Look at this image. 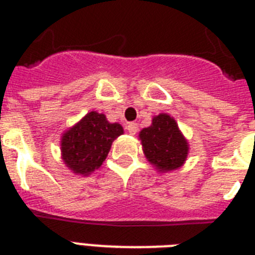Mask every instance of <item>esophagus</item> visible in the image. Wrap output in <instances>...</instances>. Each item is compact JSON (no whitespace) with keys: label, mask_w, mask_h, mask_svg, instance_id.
I'll use <instances>...</instances> for the list:
<instances>
[{"label":"esophagus","mask_w":255,"mask_h":255,"mask_svg":"<svg viewBox=\"0 0 255 255\" xmlns=\"http://www.w3.org/2000/svg\"><path fill=\"white\" fill-rule=\"evenodd\" d=\"M126 129H128V132H129L130 135H135V134H136V132H138L139 126H138V124L130 123V124H128V126H126Z\"/></svg>","instance_id":"1"}]
</instances>
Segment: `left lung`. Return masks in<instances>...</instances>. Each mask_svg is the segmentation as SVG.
<instances>
[{
  "instance_id": "1",
  "label": "left lung",
  "mask_w": 255,
  "mask_h": 255,
  "mask_svg": "<svg viewBox=\"0 0 255 255\" xmlns=\"http://www.w3.org/2000/svg\"><path fill=\"white\" fill-rule=\"evenodd\" d=\"M145 157L159 171L179 168L188 155V143L176 121L166 114L155 116L152 125L139 134Z\"/></svg>"
}]
</instances>
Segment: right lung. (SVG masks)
<instances>
[{
  "label": "right lung",
  "mask_w": 255,
  "mask_h": 255,
  "mask_svg": "<svg viewBox=\"0 0 255 255\" xmlns=\"http://www.w3.org/2000/svg\"><path fill=\"white\" fill-rule=\"evenodd\" d=\"M123 132L120 124L108 123L103 114L89 112L62 136V159L75 173L89 175L103 163L112 141Z\"/></svg>",
  "instance_id": "1"
}]
</instances>
